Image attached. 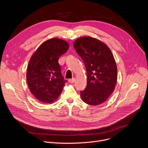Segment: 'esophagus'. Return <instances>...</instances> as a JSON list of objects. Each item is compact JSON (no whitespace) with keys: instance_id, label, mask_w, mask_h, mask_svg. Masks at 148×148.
Listing matches in <instances>:
<instances>
[{"instance_id":"1","label":"esophagus","mask_w":148,"mask_h":148,"mask_svg":"<svg viewBox=\"0 0 148 148\" xmlns=\"http://www.w3.org/2000/svg\"><path fill=\"white\" fill-rule=\"evenodd\" d=\"M74 81H75V78H73L71 79H69V82L70 83H73V82H74Z\"/></svg>"}]
</instances>
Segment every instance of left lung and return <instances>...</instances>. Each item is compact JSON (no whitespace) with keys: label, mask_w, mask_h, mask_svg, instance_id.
Listing matches in <instances>:
<instances>
[{"label":"left lung","mask_w":148,"mask_h":148,"mask_svg":"<svg viewBox=\"0 0 148 148\" xmlns=\"http://www.w3.org/2000/svg\"><path fill=\"white\" fill-rule=\"evenodd\" d=\"M76 52L82 58L87 70V84L80 91L82 101L98 105L113 92L117 81V67L110 48L100 40L81 37L74 43Z\"/></svg>","instance_id":"left-lung-1"}]
</instances>
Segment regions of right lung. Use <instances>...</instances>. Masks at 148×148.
<instances>
[{
  "label": "right lung",
  "mask_w": 148,
  "mask_h": 148,
  "mask_svg": "<svg viewBox=\"0 0 148 148\" xmlns=\"http://www.w3.org/2000/svg\"><path fill=\"white\" fill-rule=\"evenodd\" d=\"M69 48L65 40L53 38L42 43L32 56L26 79L31 93L38 101L52 103L61 94L67 81L61 74L58 59Z\"/></svg>",
  "instance_id": "obj_1"
}]
</instances>
